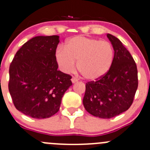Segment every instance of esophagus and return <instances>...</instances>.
<instances>
[{"mask_svg": "<svg viewBox=\"0 0 150 150\" xmlns=\"http://www.w3.org/2000/svg\"><path fill=\"white\" fill-rule=\"evenodd\" d=\"M78 81V79H76V77H73L72 79H71V82H72V83H75V82H76Z\"/></svg>", "mask_w": 150, "mask_h": 150, "instance_id": "esophagus-1", "label": "esophagus"}]
</instances>
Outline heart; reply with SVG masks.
<instances>
[{
	"mask_svg": "<svg viewBox=\"0 0 150 150\" xmlns=\"http://www.w3.org/2000/svg\"><path fill=\"white\" fill-rule=\"evenodd\" d=\"M55 59L62 72L69 74L77 68L83 77L94 81L103 77L112 67L114 50L107 41L77 35L67 40L64 48L59 47Z\"/></svg>",
	"mask_w": 150,
	"mask_h": 150,
	"instance_id": "1",
	"label": "heart"
}]
</instances>
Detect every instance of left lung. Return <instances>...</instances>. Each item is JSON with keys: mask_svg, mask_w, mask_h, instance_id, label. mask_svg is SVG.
<instances>
[{"mask_svg": "<svg viewBox=\"0 0 150 150\" xmlns=\"http://www.w3.org/2000/svg\"><path fill=\"white\" fill-rule=\"evenodd\" d=\"M115 54L112 67L97 81L86 83L83 105L88 113L109 119L128 110L138 88V70L132 56L117 37L107 34Z\"/></svg>", "mask_w": 150, "mask_h": 150, "instance_id": "obj_1", "label": "left lung"}]
</instances>
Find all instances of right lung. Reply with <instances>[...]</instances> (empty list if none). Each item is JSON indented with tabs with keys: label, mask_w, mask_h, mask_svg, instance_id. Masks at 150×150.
Instances as JSON below:
<instances>
[{
	"label": "right lung",
	"mask_w": 150,
	"mask_h": 150,
	"mask_svg": "<svg viewBox=\"0 0 150 150\" xmlns=\"http://www.w3.org/2000/svg\"><path fill=\"white\" fill-rule=\"evenodd\" d=\"M59 35H39L24 43L9 66V91L16 108L35 119L58 112L71 76L58 71Z\"/></svg>",
	"instance_id": "right-lung-1"
}]
</instances>
